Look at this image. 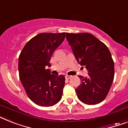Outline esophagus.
I'll list each match as a JSON object with an SVG mask.
<instances>
[{
    "label": "esophagus",
    "mask_w": 128,
    "mask_h": 128,
    "mask_svg": "<svg viewBox=\"0 0 128 128\" xmlns=\"http://www.w3.org/2000/svg\"><path fill=\"white\" fill-rule=\"evenodd\" d=\"M65 77H66V79H70L71 77H72V76H65Z\"/></svg>",
    "instance_id": "34e87169"
}]
</instances>
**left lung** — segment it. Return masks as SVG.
Here are the masks:
<instances>
[{
    "mask_svg": "<svg viewBox=\"0 0 128 128\" xmlns=\"http://www.w3.org/2000/svg\"><path fill=\"white\" fill-rule=\"evenodd\" d=\"M76 60L85 66L88 77L80 76V84L76 88L80 102L96 105L104 100L112 83L114 62L107 46L90 33H66Z\"/></svg>",
    "mask_w": 128,
    "mask_h": 128,
    "instance_id": "left-lung-1",
    "label": "left lung"
}]
</instances>
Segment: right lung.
<instances>
[{"mask_svg":"<svg viewBox=\"0 0 128 128\" xmlns=\"http://www.w3.org/2000/svg\"><path fill=\"white\" fill-rule=\"evenodd\" d=\"M65 37V32L38 34L26 44L19 55V79L28 97L38 106L51 107L62 98L65 77L51 74L46 68L51 66V56Z\"/></svg>","mask_w":128,"mask_h":128,"instance_id":"obj_1","label":"right lung"}]
</instances>
